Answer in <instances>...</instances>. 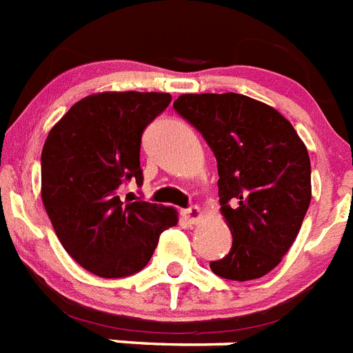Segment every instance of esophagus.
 <instances>
[{
  "mask_svg": "<svg viewBox=\"0 0 353 353\" xmlns=\"http://www.w3.org/2000/svg\"><path fill=\"white\" fill-rule=\"evenodd\" d=\"M203 212H201L199 206H190V208L183 210V217H185L186 222H190V224H195V222L199 221Z\"/></svg>",
  "mask_w": 353,
  "mask_h": 353,
  "instance_id": "obj_1",
  "label": "esophagus"
}]
</instances>
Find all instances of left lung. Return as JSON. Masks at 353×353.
<instances>
[{"label": "left lung", "mask_w": 353, "mask_h": 353, "mask_svg": "<svg viewBox=\"0 0 353 353\" xmlns=\"http://www.w3.org/2000/svg\"><path fill=\"white\" fill-rule=\"evenodd\" d=\"M215 154L221 213L232 250L210 262L226 280H254L289 251L310 204V159L291 121L239 93L181 94L174 102Z\"/></svg>", "instance_id": "obj_1"}]
</instances>
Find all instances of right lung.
<instances>
[{"mask_svg":"<svg viewBox=\"0 0 353 353\" xmlns=\"http://www.w3.org/2000/svg\"><path fill=\"white\" fill-rule=\"evenodd\" d=\"M168 93L108 91L77 102L53 125L41 154V197L59 241L82 268L123 278L149 263L174 208L120 201L123 183H143L141 134L168 108Z\"/></svg>","mask_w":353,"mask_h":353,"instance_id":"add662e5","label":"right lung"}]
</instances>
